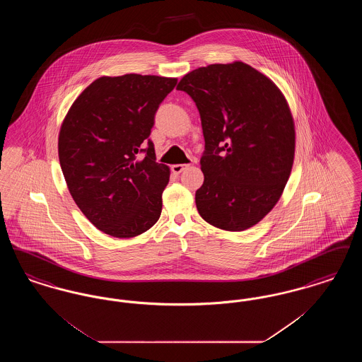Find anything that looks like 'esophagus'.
<instances>
[{
	"label": "esophagus",
	"mask_w": 362,
	"mask_h": 362,
	"mask_svg": "<svg viewBox=\"0 0 362 362\" xmlns=\"http://www.w3.org/2000/svg\"><path fill=\"white\" fill-rule=\"evenodd\" d=\"M186 168H187L186 164H173V167H171V170H173V173H175V175H179V173H183Z\"/></svg>",
	"instance_id": "esophagus-1"
}]
</instances>
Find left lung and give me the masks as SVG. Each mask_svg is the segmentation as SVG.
<instances>
[{
  "instance_id": "left-lung-1",
  "label": "left lung",
  "mask_w": 362,
  "mask_h": 362,
  "mask_svg": "<svg viewBox=\"0 0 362 362\" xmlns=\"http://www.w3.org/2000/svg\"><path fill=\"white\" fill-rule=\"evenodd\" d=\"M197 104L205 137L201 217L240 232L276 206L292 171L294 122L278 86L236 61L187 73L176 86Z\"/></svg>"
}]
</instances>
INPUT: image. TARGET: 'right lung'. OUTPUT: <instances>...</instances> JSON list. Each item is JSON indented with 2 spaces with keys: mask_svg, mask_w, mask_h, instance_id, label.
I'll use <instances>...</instances> for the list:
<instances>
[{
  "mask_svg": "<svg viewBox=\"0 0 362 362\" xmlns=\"http://www.w3.org/2000/svg\"><path fill=\"white\" fill-rule=\"evenodd\" d=\"M177 78L100 77L62 122L58 156L70 195L104 233L129 239L157 223L170 168L156 163L149 139L155 114Z\"/></svg>",
  "mask_w": 362,
  "mask_h": 362,
  "instance_id": "obj_1",
  "label": "right lung"
}]
</instances>
